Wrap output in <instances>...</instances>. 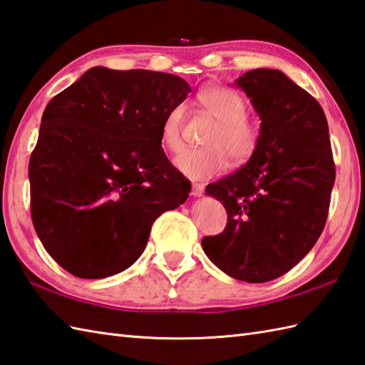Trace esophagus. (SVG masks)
Returning a JSON list of instances; mask_svg holds the SVG:
<instances>
[{"label":"esophagus","mask_w":365,"mask_h":365,"mask_svg":"<svg viewBox=\"0 0 365 365\" xmlns=\"http://www.w3.org/2000/svg\"><path fill=\"white\" fill-rule=\"evenodd\" d=\"M203 192H205V185L203 184H200V182H193L192 184V195L193 197H201L203 195Z\"/></svg>","instance_id":"1"}]
</instances>
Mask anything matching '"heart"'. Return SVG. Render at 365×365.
<instances>
[{
	"label": "heart",
	"mask_w": 365,
	"mask_h": 365,
	"mask_svg": "<svg viewBox=\"0 0 365 365\" xmlns=\"http://www.w3.org/2000/svg\"><path fill=\"white\" fill-rule=\"evenodd\" d=\"M198 106L217 120V125L206 137L203 148L182 150L173 159L178 172L193 181L207 180L223 172L230 164V156L244 162L253 155L257 142V126L247 115V103L230 87H207L197 95ZM184 125V108L175 106L168 110L160 126V143L168 151L181 148V131Z\"/></svg>",
	"instance_id": "b5f03b06"
}]
</instances>
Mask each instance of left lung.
Here are the masks:
<instances>
[{
    "label": "left lung",
    "instance_id": "1",
    "mask_svg": "<svg viewBox=\"0 0 365 365\" xmlns=\"http://www.w3.org/2000/svg\"><path fill=\"white\" fill-rule=\"evenodd\" d=\"M261 118L259 142L236 173L207 184L228 212L206 256L245 282L279 278L309 253L325 226L336 168L319 101L284 73L256 68L236 79Z\"/></svg>",
    "mask_w": 365,
    "mask_h": 365
}]
</instances>
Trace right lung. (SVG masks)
I'll use <instances>...</instances> for the list:
<instances>
[{
	"instance_id": "add662e5",
	"label": "right lung",
	"mask_w": 365,
	"mask_h": 365,
	"mask_svg": "<svg viewBox=\"0 0 365 365\" xmlns=\"http://www.w3.org/2000/svg\"><path fill=\"white\" fill-rule=\"evenodd\" d=\"M189 93L170 73L93 67L46 104L29 160L31 215L62 269L84 279L126 270L153 222L187 200L160 126Z\"/></svg>"
}]
</instances>
